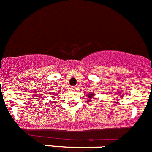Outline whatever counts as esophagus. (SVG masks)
Segmentation results:
<instances>
[{
	"instance_id": "esophagus-1",
	"label": "esophagus",
	"mask_w": 152,
	"mask_h": 152,
	"mask_svg": "<svg viewBox=\"0 0 152 152\" xmlns=\"http://www.w3.org/2000/svg\"><path fill=\"white\" fill-rule=\"evenodd\" d=\"M70 89L71 90V91H75V90L76 89V87H70Z\"/></svg>"
}]
</instances>
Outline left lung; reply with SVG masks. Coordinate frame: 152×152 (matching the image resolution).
<instances>
[{
    "instance_id": "8db88e82",
    "label": "left lung",
    "mask_w": 152,
    "mask_h": 152,
    "mask_svg": "<svg viewBox=\"0 0 152 152\" xmlns=\"http://www.w3.org/2000/svg\"><path fill=\"white\" fill-rule=\"evenodd\" d=\"M87 96H88V98H89V99H92L93 97H94V94H93L92 93H90V94H88ZM88 101H91V100L89 99V100H88Z\"/></svg>"
}]
</instances>
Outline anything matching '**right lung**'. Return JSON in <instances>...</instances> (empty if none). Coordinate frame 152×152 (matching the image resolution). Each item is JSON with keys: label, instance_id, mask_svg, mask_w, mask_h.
I'll list each match as a JSON object with an SVG mask.
<instances>
[{"label": "right lung", "instance_id": "right-lung-1", "mask_svg": "<svg viewBox=\"0 0 152 152\" xmlns=\"http://www.w3.org/2000/svg\"><path fill=\"white\" fill-rule=\"evenodd\" d=\"M55 96H54V97H55ZM54 97H53V98H54Z\"/></svg>", "mask_w": 152, "mask_h": 152}]
</instances>
